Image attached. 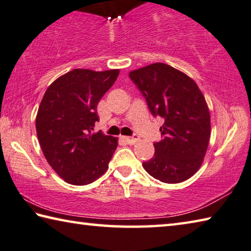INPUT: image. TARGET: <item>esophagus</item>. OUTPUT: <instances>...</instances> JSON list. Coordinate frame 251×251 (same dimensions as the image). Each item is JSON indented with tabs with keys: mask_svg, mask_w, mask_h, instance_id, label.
Returning a JSON list of instances; mask_svg holds the SVG:
<instances>
[{
	"mask_svg": "<svg viewBox=\"0 0 251 251\" xmlns=\"http://www.w3.org/2000/svg\"><path fill=\"white\" fill-rule=\"evenodd\" d=\"M122 140L129 144H134L135 142L139 141L138 135H133V137H122Z\"/></svg>",
	"mask_w": 251,
	"mask_h": 251,
	"instance_id": "esophagus-1",
	"label": "esophagus"
}]
</instances>
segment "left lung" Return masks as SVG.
Instances as JSON below:
<instances>
[{
    "instance_id": "left-lung-1",
    "label": "left lung",
    "mask_w": 251,
    "mask_h": 251,
    "mask_svg": "<svg viewBox=\"0 0 251 251\" xmlns=\"http://www.w3.org/2000/svg\"><path fill=\"white\" fill-rule=\"evenodd\" d=\"M154 117L163 119L162 140L154 142V156L143 162L159 181L181 183L203 163L210 138V114L199 86L179 70L163 63L129 74Z\"/></svg>"
}]
</instances>
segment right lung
Segmentation results:
<instances>
[{
    "instance_id": "obj_1",
    "label": "right lung",
    "mask_w": 251,
    "mask_h": 251,
    "mask_svg": "<svg viewBox=\"0 0 251 251\" xmlns=\"http://www.w3.org/2000/svg\"><path fill=\"white\" fill-rule=\"evenodd\" d=\"M119 69H74L47 88L36 116V132L52 170L72 185L99 178L118 147V139L94 133L97 104L116 81Z\"/></svg>"
}]
</instances>
